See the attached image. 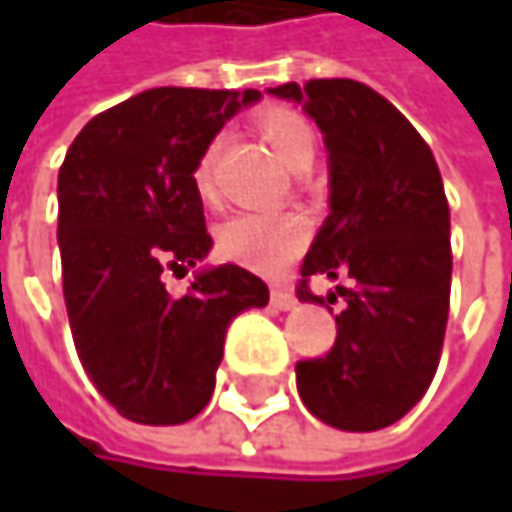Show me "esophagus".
Segmentation results:
<instances>
[{"label": "esophagus", "instance_id": "34e87169", "mask_svg": "<svg viewBox=\"0 0 512 512\" xmlns=\"http://www.w3.org/2000/svg\"><path fill=\"white\" fill-rule=\"evenodd\" d=\"M272 305L281 308V311H293V308H296L293 290H287V287H272Z\"/></svg>", "mask_w": 512, "mask_h": 512}]
</instances>
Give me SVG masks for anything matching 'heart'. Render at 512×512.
I'll use <instances>...</instances> for the list:
<instances>
[{
  "label": "heart",
  "instance_id": "obj_1",
  "mask_svg": "<svg viewBox=\"0 0 512 512\" xmlns=\"http://www.w3.org/2000/svg\"><path fill=\"white\" fill-rule=\"evenodd\" d=\"M257 130L269 148L290 168H308L317 154V133L311 121L293 109H266L257 115ZM222 139H210L195 159L192 180L198 192L213 195V174ZM305 246V228L287 213H240L219 228V252L257 272H275Z\"/></svg>",
  "mask_w": 512,
  "mask_h": 512
}]
</instances>
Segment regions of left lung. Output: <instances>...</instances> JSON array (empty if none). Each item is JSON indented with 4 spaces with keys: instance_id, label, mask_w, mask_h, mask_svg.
<instances>
[{
    "instance_id": "8db88e82",
    "label": "left lung",
    "mask_w": 512,
    "mask_h": 512,
    "mask_svg": "<svg viewBox=\"0 0 512 512\" xmlns=\"http://www.w3.org/2000/svg\"><path fill=\"white\" fill-rule=\"evenodd\" d=\"M317 121L329 151V207L302 260L311 275H350L323 358L296 364L299 397L329 427L370 433L400 421L430 388L451 308V210L439 165L418 130L356 79L269 88ZM335 299V293H329Z\"/></svg>"
}]
</instances>
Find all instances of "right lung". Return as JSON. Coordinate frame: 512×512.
<instances>
[{
  "mask_svg": "<svg viewBox=\"0 0 512 512\" xmlns=\"http://www.w3.org/2000/svg\"><path fill=\"white\" fill-rule=\"evenodd\" d=\"M257 91L151 88L73 139L58 171L61 287L79 361L97 391L136 424H183L213 397L225 332L269 287L222 263L171 296L162 269L207 257L201 148Z\"/></svg>",
  "mask_w": 512,
  "mask_h": 512,
  "instance_id": "right-lung-1",
  "label": "right lung"
}]
</instances>
